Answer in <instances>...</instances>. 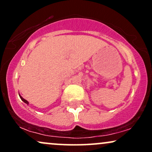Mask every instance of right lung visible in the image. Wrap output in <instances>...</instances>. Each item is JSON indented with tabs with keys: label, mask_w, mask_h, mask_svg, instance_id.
<instances>
[{
	"label": "right lung",
	"mask_w": 152,
	"mask_h": 152,
	"mask_svg": "<svg viewBox=\"0 0 152 152\" xmlns=\"http://www.w3.org/2000/svg\"><path fill=\"white\" fill-rule=\"evenodd\" d=\"M19 96H20V95H19ZM20 99H21V100L23 101V102H25V103H26V104H28V102H27V101H26V99H24L23 98V97H21V96H20Z\"/></svg>",
	"instance_id": "right-lung-1"
}]
</instances>
